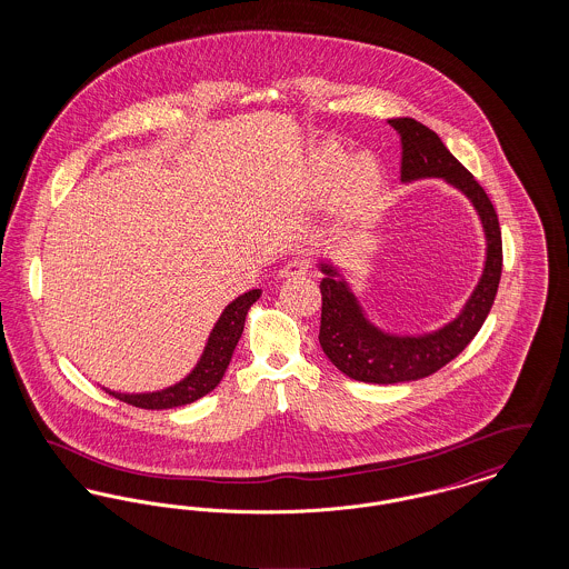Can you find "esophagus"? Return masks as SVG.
<instances>
[{
    "mask_svg": "<svg viewBox=\"0 0 569 569\" xmlns=\"http://www.w3.org/2000/svg\"><path fill=\"white\" fill-rule=\"evenodd\" d=\"M307 271H309V262H307V260L292 258V260H288V262L281 267L279 277H298V274H305Z\"/></svg>",
    "mask_w": 569,
    "mask_h": 569,
    "instance_id": "esophagus-1",
    "label": "esophagus"
}]
</instances>
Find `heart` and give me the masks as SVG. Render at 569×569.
<instances>
[{
	"mask_svg": "<svg viewBox=\"0 0 569 569\" xmlns=\"http://www.w3.org/2000/svg\"><path fill=\"white\" fill-rule=\"evenodd\" d=\"M343 158L335 151H326L313 158V174L322 186H330ZM381 186V168L378 160L369 153H360L346 163L337 177L335 191L341 209L353 211L367 204Z\"/></svg>",
	"mask_w": 569,
	"mask_h": 569,
	"instance_id": "1",
	"label": "heart"
}]
</instances>
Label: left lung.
<instances>
[{
  "label": "left lung",
  "mask_w": 569,
  "mask_h": 569,
  "mask_svg": "<svg viewBox=\"0 0 569 569\" xmlns=\"http://www.w3.org/2000/svg\"><path fill=\"white\" fill-rule=\"evenodd\" d=\"M388 123L401 136V181L409 183L425 177H439L473 202L487 234V264L459 318L420 337H397L381 332L365 318L346 281L337 279L339 272L335 271V267L322 264L320 269L326 277L320 283V346L341 373L367 383H399L429 378L455 360L485 325L497 297L503 267L499 219L487 191L482 190L473 174L425 123L409 117L390 119Z\"/></svg>",
  "instance_id": "1"
}]
</instances>
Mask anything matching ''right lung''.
Returning a JSON list of instances; mask_svg holds the SVG:
<instances>
[{
    "label": "right lung",
    "mask_w": 569,
    "mask_h": 569,
    "mask_svg": "<svg viewBox=\"0 0 569 569\" xmlns=\"http://www.w3.org/2000/svg\"><path fill=\"white\" fill-rule=\"evenodd\" d=\"M260 295H262L260 290H249L223 309L196 369L183 381L160 392H147V395H121V392H110L107 388L104 390L114 399L140 409H172V407L188 406L198 401L200 397L209 395L223 378L232 360L234 348L243 335L247 311Z\"/></svg>",
    "instance_id": "add662e5"
}]
</instances>
